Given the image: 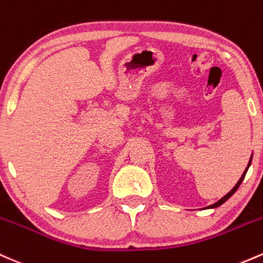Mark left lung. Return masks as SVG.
<instances>
[{
  "instance_id": "1",
  "label": "left lung",
  "mask_w": 263,
  "mask_h": 263,
  "mask_svg": "<svg viewBox=\"0 0 263 263\" xmlns=\"http://www.w3.org/2000/svg\"><path fill=\"white\" fill-rule=\"evenodd\" d=\"M251 162H252V156H251V158H250V162H249V164H247V167H246V170H245V172L243 174H242V176H241V178H239L238 180V182L235 184V187H233L232 190H231V191L227 193V195H224L223 197L221 198V200H218L217 202H216V203H213V204H211V206H209V207H206V209H216V207H220L222 203H224V202H226L227 200H229V198L231 197V196L233 195V193H235L236 191H237V189L239 187V184L242 183V181H243V178H245V176H246V174H247V170H249V167L251 166Z\"/></svg>"
}]
</instances>
